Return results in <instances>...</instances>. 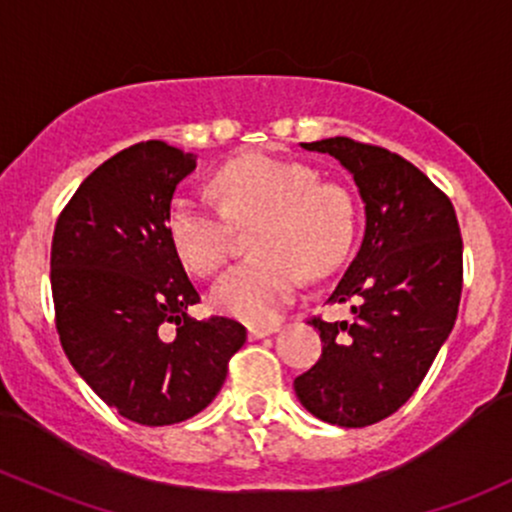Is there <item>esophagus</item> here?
Returning <instances> with one entry per match:
<instances>
[{"mask_svg":"<svg viewBox=\"0 0 512 512\" xmlns=\"http://www.w3.org/2000/svg\"><path fill=\"white\" fill-rule=\"evenodd\" d=\"M279 328H282L279 323H274V325H250V330H247V338L262 340V338H267V335L279 333Z\"/></svg>","mask_w":512,"mask_h":512,"instance_id":"esophagus-1","label":"esophagus"}]
</instances>
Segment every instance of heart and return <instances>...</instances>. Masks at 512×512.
Segmentation results:
<instances>
[{
	"label": "heart",
	"instance_id": "b5f03b06",
	"mask_svg": "<svg viewBox=\"0 0 512 512\" xmlns=\"http://www.w3.org/2000/svg\"><path fill=\"white\" fill-rule=\"evenodd\" d=\"M221 209L182 194L170 204L167 233L179 260L211 277L228 262L233 223H257L250 233L255 257L228 272L211 303L230 318L265 325L294 301L303 272L328 274L342 262L355 233L350 196L338 184L316 182L301 162L274 155L230 160L213 177Z\"/></svg>",
	"mask_w": 512,
	"mask_h": 512
}]
</instances>
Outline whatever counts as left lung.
Returning <instances> with one entry per match:
<instances>
[{
	"instance_id": "left-lung-1",
	"label": "left lung",
	"mask_w": 512,
	"mask_h": 512,
	"mask_svg": "<svg viewBox=\"0 0 512 512\" xmlns=\"http://www.w3.org/2000/svg\"><path fill=\"white\" fill-rule=\"evenodd\" d=\"M340 162L364 204V238L328 303L355 320L313 318L323 355L294 379L301 406L340 428L396 413L428 374L454 328L462 296L457 213L418 167L352 138L301 143Z\"/></svg>"
}]
</instances>
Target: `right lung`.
I'll return each mask as SVG.
<instances>
[{
	"label": "right lung",
	"instance_id": "add662e5",
	"mask_svg": "<svg viewBox=\"0 0 512 512\" xmlns=\"http://www.w3.org/2000/svg\"><path fill=\"white\" fill-rule=\"evenodd\" d=\"M196 155L162 140L131 145L80 184L50 247L55 325L75 372L133 423L172 425L221 391L247 338L238 320H196L167 233L177 184Z\"/></svg>",
	"mask_w": 512,
	"mask_h": 512
}]
</instances>
